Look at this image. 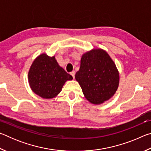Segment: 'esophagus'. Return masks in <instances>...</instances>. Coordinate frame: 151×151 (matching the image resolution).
<instances>
[{
	"instance_id": "obj_1",
	"label": "esophagus",
	"mask_w": 151,
	"mask_h": 151,
	"mask_svg": "<svg viewBox=\"0 0 151 151\" xmlns=\"http://www.w3.org/2000/svg\"><path fill=\"white\" fill-rule=\"evenodd\" d=\"M70 75L72 76L73 78H75V71L73 70L72 72H70Z\"/></svg>"
}]
</instances>
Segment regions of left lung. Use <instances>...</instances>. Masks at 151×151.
<instances>
[{
    "label": "left lung",
    "mask_w": 151,
    "mask_h": 151,
    "mask_svg": "<svg viewBox=\"0 0 151 151\" xmlns=\"http://www.w3.org/2000/svg\"><path fill=\"white\" fill-rule=\"evenodd\" d=\"M75 78L86 99L96 104L103 103L113 96L119 83L115 64L102 49H94L83 55Z\"/></svg>",
    "instance_id": "obj_1"
}]
</instances>
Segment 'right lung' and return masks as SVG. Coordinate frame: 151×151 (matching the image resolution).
Instances as JSON below:
<instances>
[{
	"mask_svg": "<svg viewBox=\"0 0 151 151\" xmlns=\"http://www.w3.org/2000/svg\"><path fill=\"white\" fill-rule=\"evenodd\" d=\"M73 79L58 65L55 57L46 54L39 56L32 63L29 72L30 88L44 99H52L60 93L66 81Z\"/></svg>",
	"mask_w": 151,
	"mask_h": 151,
	"instance_id": "right-lung-1",
	"label": "right lung"
}]
</instances>
